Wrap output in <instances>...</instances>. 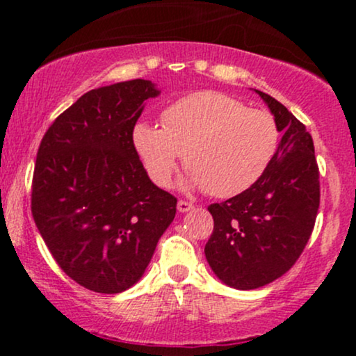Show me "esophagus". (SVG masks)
Wrapping results in <instances>:
<instances>
[{
	"label": "esophagus",
	"instance_id": "34e87169",
	"mask_svg": "<svg viewBox=\"0 0 356 356\" xmlns=\"http://www.w3.org/2000/svg\"><path fill=\"white\" fill-rule=\"evenodd\" d=\"M192 209H194V204L186 202V201H179L177 202V211L179 212H189Z\"/></svg>",
	"mask_w": 356,
	"mask_h": 356
}]
</instances>
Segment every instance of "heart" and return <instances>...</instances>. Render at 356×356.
<instances>
[{
	"label": "heart",
	"instance_id": "b5f03b06",
	"mask_svg": "<svg viewBox=\"0 0 356 356\" xmlns=\"http://www.w3.org/2000/svg\"><path fill=\"white\" fill-rule=\"evenodd\" d=\"M132 142L154 184L165 187L184 155V186L227 199L254 186L277 150L275 118L219 92H195L162 113V129L140 122Z\"/></svg>",
	"mask_w": 356,
	"mask_h": 356
}]
</instances>
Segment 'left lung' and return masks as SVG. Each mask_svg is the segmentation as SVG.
I'll list each match as a JSON object with an SVG mask.
<instances>
[{
  "label": "left lung",
  "mask_w": 356,
  "mask_h": 356,
  "mask_svg": "<svg viewBox=\"0 0 356 356\" xmlns=\"http://www.w3.org/2000/svg\"><path fill=\"white\" fill-rule=\"evenodd\" d=\"M254 92L275 115L283 137L254 186L207 207L214 231L204 248L214 275L243 291L271 283L296 263L320 207V172L312 136L283 104Z\"/></svg>",
  "instance_id": "obj_1"
}]
</instances>
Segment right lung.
I'll use <instances>...</instances> for the list:
<instances>
[{
  "label": "right lung",
  "mask_w": 356,
  "mask_h": 356,
  "mask_svg": "<svg viewBox=\"0 0 356 356\" xmlns=\"http://www.w3.org/2000/svg\"><path fill=\"white\" fill-rule=\"evenodd\" d=\"M150 80L81 95L47 130L36 154L31 212L58 266L80 286L115 295L144 276L177 199L147 175L132 132Z\"/></svg>",
  "instance_id": "obj_1"
}]
</instances>
